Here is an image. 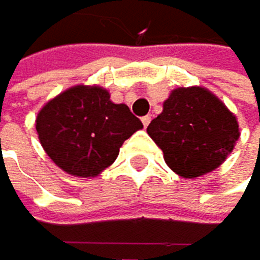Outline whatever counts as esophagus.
Instances as JSON below:
<instances>
[{
	"label": "esophagus",
	"mask_w": 260,
	"mask_h": 260,
	"mask_svg": "<svg viewBox=\"0 0 260 260\" xmlns=\"http://www.w3.org/2000/svg\"><path fill=\"white\" fill-rule=\"evenodd\" d=\"M150 119H152L150 116H144V118H142V124H144V127H147V126L150 124Z\"/></svg>",
	"instance_id": "34e87169"
}]
</instances>
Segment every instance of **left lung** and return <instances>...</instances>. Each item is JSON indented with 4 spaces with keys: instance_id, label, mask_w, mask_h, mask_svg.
Listing matches in <instances>:
<instances>
[{
    "instance_id": "left-lung-1",
    "label": "left lung",
    "mask_w": 260,
    "mask_h": 260,
    "mask_svg": "<svg viewBox=\"0 0 260 260\" xmlns=\"http://www.w3.org/2000/svg\"><path fill=\"white\" fill-rule=\"evenodd\" d=\"M147 134L176 175L198 178L225 161L240 139V126L217 95L194 85L171 90Z\"/></svg>"
}]
</instances>
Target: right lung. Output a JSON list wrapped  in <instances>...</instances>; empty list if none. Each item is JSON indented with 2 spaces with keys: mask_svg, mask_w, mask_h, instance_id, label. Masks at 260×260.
I'll return each mask as SVG.
<instances>
[{
  "mask_svg": "<svg viewBox=\"0 0 260 260\" xmlns=\"http://www.w3.org/2000/svg\"><path fill=\"white\" fill-rule=\"evenodd\" d=\"M43 150L66 173L95 178L116 160L142 123L100 85H74L43 105L35 119Z\"/></svg>",
  "mask_w": 260,
  "mask_h": 260,
  "instance_id": "1",
  "label": "right lung"
}]
</instances>
